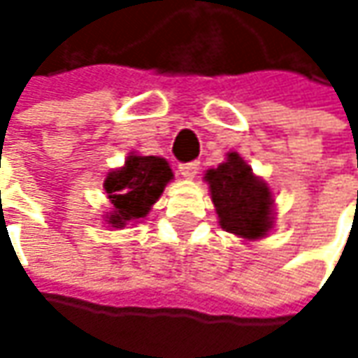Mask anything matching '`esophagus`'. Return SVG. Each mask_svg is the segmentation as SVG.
<instances>
[{
    "label": "esophagus",
    "instance_id": "obj_1",
    "mask_svg": "<svg viewBox=\"0 0 358 358\" xmlns=\"http://www.w3.org/2000/svg\"><path fill=\"white\" fill-rule=\"evenodd\" d=\"M179 173H181L185 179H195V177H197V173H199V163H197V161L183 163V165H179Z\"/></svg>",
    "mask_w": 358,
    "mask_h": 358
}]
</instances>
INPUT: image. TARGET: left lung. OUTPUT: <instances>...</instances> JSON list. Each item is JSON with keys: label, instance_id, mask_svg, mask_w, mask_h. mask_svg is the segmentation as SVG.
<instances>
[{"label": "left lung", "instance_id": "obj_1", "mask_svg": "<svg viewBox=\"0 0 358 358\" xmlns=\"http://www.w3.org/2000/svg\"><path fill=\"white\" fill-rule=\"evenodd\" d=\"M205 181L221 227L245 241L267 237L273 227V193L239 153H227V161L205 173Z\"/></svg>", "mask_w": 358, "mask_h": 358}]
</instances>
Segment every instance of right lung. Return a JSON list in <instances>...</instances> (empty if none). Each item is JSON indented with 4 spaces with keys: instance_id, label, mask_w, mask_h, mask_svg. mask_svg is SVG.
<instances>
[{
    "instance_id": "1",
    "label": "right lung",
    "mask_w": 358,
    "mask_h": 358,
    "mask_svg": "<svg viewBox=\"0 0 358 358\" xmlns=\"http://www.w3.org/2000/svg\"><path fill=\"white\" fill-rule=\"evenodd\" d=\"M171 179V167L163 157L131 153L123 167L113 169L105 177L103 189L113 205V211L105 215L107 223L121 229L143 219Z\"/></svg>"
}]
</instances>
